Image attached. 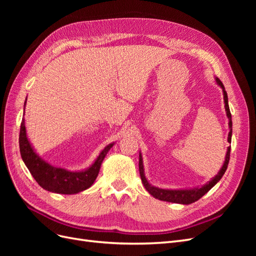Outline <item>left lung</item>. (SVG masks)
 I'll use <instances>...</instances> for the list:
<instances>
[{"label": "left lung", "mask_w": 256, "mask_h": 256, "mask_svg": "<svg viewBox=\"0 0 256 256\" xmlns=\"http://www.w3.org/2000/svg\"><path fill=\"white\" fill-rule=\"evenodd\" d=\"M216 83H218L221 88L223 90V96H224V104H226V115L228 118V126H230V132H228V141L230 142L232 141V114L230 111V106H228V94L226 92V88H224L223 83L220 81V79L216 78ZM230 146L228 147V152H226V161H224L223 166L221 168V170L219 171V173L216 174L212 180L207 182L206 184H204L203 187L200 188H193V189H184V190H166V189H160L157 187H154L148 182H147L145 174H144V166H143V159L140 154V159H138V170H140V176L142 182L144 184L145 189L148 191L150 194L156 198L160 200H166V202H171V203H178V204H191L194 203L196 200H200L204 194L210 190L218 182L223 174L226 173V168H228V164L230 161Z\"/></svg>", "instance_id": "obj_1"}]
</instances>
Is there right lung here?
I'll return each instance as SVG.
<instances>
[{
    "label": "right lung",
    "mask_w": 256,
    "mask_h": 256,
    "mask_svg": "<svg viewBox=\"0 0 256 256\" xmlns=\"http://www.w3.org/2000/svg\"><path fill=\"white\" fill-rule=\"evenodd\" d=\"M19 146L23 162L42 188L62 194H74L86 190L94 184L106 154L111 150L113 143L104 147L90 168L79 172H70L65 168L52 166L38 156L28 140L24 120L21 122Z\"/></svg>",
    "instance_id": "obj_1"
}]
</instances>
